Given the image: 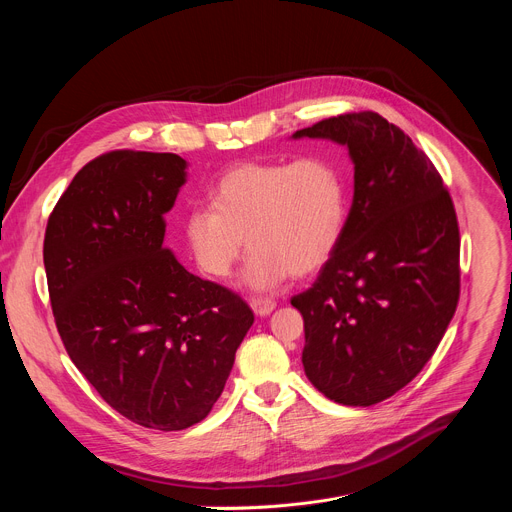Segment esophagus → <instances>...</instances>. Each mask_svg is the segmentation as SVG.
Instances as JSON below:
<instances>
[{"mask_svg":"<svg viewBox=\"0 0 512 512\" xmlns=\"http://www.w3.org/2000/svg\"><path fill=\"white\" fill-rule=\"evenodd\" d=\"M275 300L271 298H253L251 300V308L257 316H269L273 310H275Z\"/></svg>","mask_w":512,"mask_h":512,"instance_id":"1","label":"esophagus"}]
</instances>
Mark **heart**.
<instances>
[{"instance_id": "obj_1", "label": "heart", "mask_w": 512, "mask_h": 512, "mask_svg": "<svg viewBox=\"0 0 512 512\" xmlns=\"http://www.w3.org/2000/svg\"><path fill=\"white\" fill-rule=\"evenodd\" d=\"M350 210L344 166L328 154L294 162H245L225 172L210 190V208L184 218V241L196 267L227 279L251 251L243 281L271 289L289 273L318 271L336 251Z\"/></svg>"}]
</instances>
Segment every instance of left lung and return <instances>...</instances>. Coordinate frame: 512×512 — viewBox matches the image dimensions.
Here are the masks:
<instances>
[{
  "label": "left lung",
  "instance_id": "8db88e82",
  "mask_svg": "<svg viewBox=\"0 0 512 512\" xmlns=\"http://www.w3.org/2000/svg\"><path fill=\"white\" fill-rule=\"evenodd\" d=\"M294 137L338 141L354 162L342 239L314 285L291 298L304 316V371L328 399L369 407L419 375L454 318V202L431 160L379 113H342Z\"/></svg>",
  "mask_w": 512,
  "mask_h": 512
}]
</instances>
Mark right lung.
I'll return each mask as SVG.
<instances>
[{
  "label": "right lung",
  "mask_w": 512,
  "mask_h": 512,
  "mask_svg": "<svg viewBox=\"0 0 512 512\" xmlns=\"http://www.w3.org/2000/svg\"><path fill=\"white\" fill-rule=\"evenodd\" d=\"M186 162L115 150L79 170L44 235L62 344L105 403L129 421L180 431L221 397L255 316L235 291L184 269L166 218Z\"/></svg>",
  "instance_id": "1"
}]
</instances>
